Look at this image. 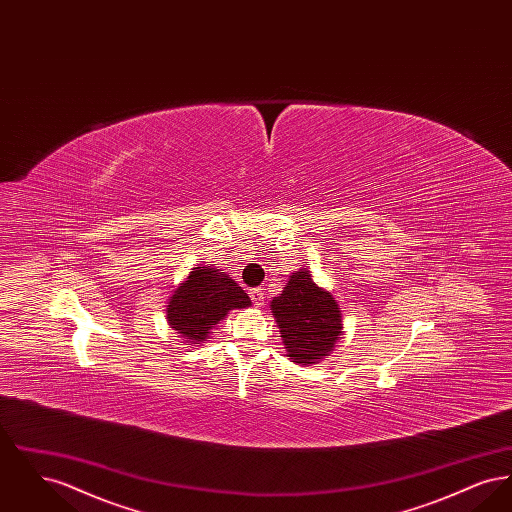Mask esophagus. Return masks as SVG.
I'll use <instances>...</instances> for the list:
<instances>
[{
    "mask_svg": "<svg viewBox=\"0 0 512 512\" xmlns=\"http://www.w3.org/2000/svg\"><path fill=\"white\" fill-rule=\"evenodd\" d=\"M249 295H251V301H253V305H255V307H263V305H265V293H263L261 288L251 290Z\"/></svg>",
    "mask_w": 512,
    "mask_h": 512,
    "instance_id": "34e87169",
    "label": "esophagus"
}]
</instances>
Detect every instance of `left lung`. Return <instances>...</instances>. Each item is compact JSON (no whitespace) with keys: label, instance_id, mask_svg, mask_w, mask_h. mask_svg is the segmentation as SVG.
Returning <instances> with one entry per match:
<instances>
[{"label":"left lung","instance_id":"left-lung-1","mask_svg":"<svg viewBox=\"0 0 512 512\" xmlns=\"http://www.w3.org/2000/svg\"><path fill=\"white\" fill-rule=\"evenodd\" d=\"M288 357L297 365H313L332 353L341 336L338 301L311 278L307 268L293 272L286 288L270 301Z\"/></svg>","mask_w":512,"mask_h":512}]
</instances>
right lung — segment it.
I'll list each match as a JSON object with an SVG mask.
<instances>
[{"label": "right lung", "mask_w": 512, "mask_h": 512, "mask_svg": "<svg viewBox=\"0 0 512 512\" xmlns=\"http://www.w3.org/2000/svg\"><path fill=\"white\" fill-rule=\"evenodd\" d=\"M251 305L249 295L219 268L195 267L174 290L167 305V320L186 345L205 343L215 324L232 309Z\"/></svg>", "instance_id": "obj_1"}]
</instances>
